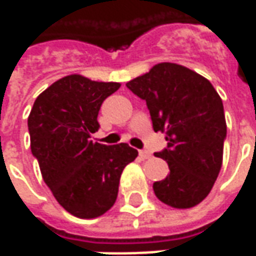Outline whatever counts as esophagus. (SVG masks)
<instances>
[{
	"label": "esophagus",
	"instance_id": "34e87169",
	"mask_svg": "<svg viewBox=\"0 0 256 256\" xmlns=\"http://www.w3.org/2000/svg\"><path fill=\"white\" fill-rule=\"evenodd\" d=\"M140 156H141L142 159H150V150H140Z\"/></svg>",
	"mask_w": 256,
	"mask_h": 256
}]
</instances>
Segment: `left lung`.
<instances>
[{"label": "left lung", "mask_w": 256, "mask_h": 256, "mask_svg": "<svg viewBox=\"0 0 256 256\" xmlns=\"http://www.w3.org/2000/svg\"><path fill=\"white\" fill-rule=\"evenodd\" d=\"M146 101L155 132L166 133L167 148L155 154L170 174L154 184L156 198L174 208L203 202L224 156L226 120L214 86L198 72L176 63H159L126 84Z\"/></svg>", "instance_id": "left-lung-1"}]
</instances>
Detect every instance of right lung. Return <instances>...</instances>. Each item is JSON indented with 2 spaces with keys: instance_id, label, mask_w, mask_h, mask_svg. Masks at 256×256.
<instances>
[{
  "instance_id": "obj_1",
  "label": "right lung",
  "mask_w": 256,
  "mask_h": 256,
  "mask_svg": "<svg viewBox=\"0 0 256 256\" xmlns=\"http://www.w3.org/2000/svg\"><path fill=\"white\" fill-rule=\"evenodd\" d=\"M118 82L67 75L36 97L28 116L31 152L58 204L84 220L97 218L115 204L119 180L138 152L124 142L92 141L98 111Z\"/></svg>"
}]
</instances>
